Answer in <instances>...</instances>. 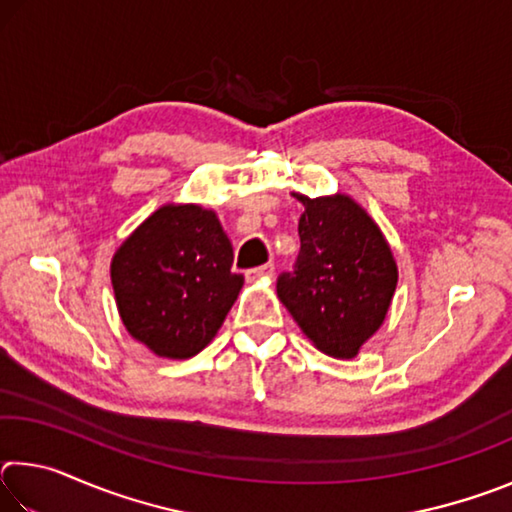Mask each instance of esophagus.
Instances as JSON below:
<instances>
[{
	"instance_id": "34e87169",
	"label": "esophagus",
	"mask_w": 512,
	"mask_h": 512,
	"mask_svg": "<svg viewBox=\"0 0 512 512\" xmlns=\"http://www.w3.org/2000/svg\"><path fill=\"white\" fill-rule=\"evenodd\" d=\"M275 271L273 264H264V266H257V268H250V271L246 273L248 280H255V277H271Z\"/></svg>"
}]
</instances>
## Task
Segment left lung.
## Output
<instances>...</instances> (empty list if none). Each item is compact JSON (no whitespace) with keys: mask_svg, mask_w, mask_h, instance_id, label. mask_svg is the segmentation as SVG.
<instances>
[{"mask_svg":"<svg viewBox=\"0 0 512 512\" xmlns=\"http://www.w3.org/2000/svg\"><path fill=\"white\" fill-rule=\"evenodd\" d=\"M293 271L277 277V298L307 339L329 357L352 359L384 323L397 266L377 223L350 196L309 198Z\"/></svg>","mask_w":512,"mask_h":512,"instance_id":"1","label":"left lung"}]
</instances>
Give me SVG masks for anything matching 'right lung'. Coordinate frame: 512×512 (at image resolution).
Returning <instances> with one entry per match:
<instances>
[{"instance_id":"right-lung-1","label":"right lung","mask_w":512,"mask_h":512,"mask_svg":"<svg viewBox=\"0 0 512 512\" xmlns=\"http://www.w3.org/2000/svg\"><path fill=\"white\" fill-rule=\"evenodd\" d=\"M212 210L164 205L112 257L119 316L133 339L167 359H189L219 332L244 275Z\"/></svg>"}]
</instances>
